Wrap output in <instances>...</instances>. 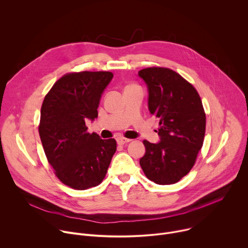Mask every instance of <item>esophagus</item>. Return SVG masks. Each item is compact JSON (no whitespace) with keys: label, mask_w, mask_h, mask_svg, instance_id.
Returning <instances> with one entry per match:
<instances>
[{"label":"esophagus","mask_w":248,"mask_h":248,"mask_svg":"<svg viewBox=\"0 0 248 248\" xmlns=\"http://www.w3.org/2000/svg\"><path fill=\"white\" fill-rule=\"evenodd\" d=\"M117 141H118V144L124 145V144H125V143L130 142L131 139H127V138H124V137H120V138L117 139Z\"/></svg>","instance_id":"1"}]
</instances>
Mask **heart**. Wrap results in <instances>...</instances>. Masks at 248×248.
<instances>
[{
	"label": "heart",
	"instance_id": "b5f03b06",
	"mask_svg": "<svg viewBox=\"0 0 248 248\" xmlns=\"http://www.w3.org/2000/svg\"><path fill=\"white\" fill-rule=\"evenodd\" d=\"M130 86H134V85H130ZM130 86H128V87H130Z\"/></svg>",
	"mask_w": 248,
	"mask_h": 248
}]
</instances>
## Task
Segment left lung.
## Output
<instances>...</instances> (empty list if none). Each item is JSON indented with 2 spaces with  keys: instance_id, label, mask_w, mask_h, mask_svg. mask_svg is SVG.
<instances>
[{
  "instance_id": "left-lung-1",
  "label": "left lung",
  "mask_w": 248,
  "mask_h": 248,
  "mask_svg": "<svg viewBox=\"0 0 248 248\" xmlns=\"http://www.w3.org/2000/svg\"><path fill=\"white\" fill-rule=\"evenodd\" d=\"M148 86V108L159 118L157 144L143 140L145 155L139 163L146 178L157 185H172L186 175L202 148L206 114L194 86L168 67L138 72Z\"/></svg>"
}]
</instances>
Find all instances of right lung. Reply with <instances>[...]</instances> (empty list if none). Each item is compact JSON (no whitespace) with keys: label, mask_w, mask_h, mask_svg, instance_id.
Segmentation results:
<instances>
[{"label":"right lung","mask_w":248,"mask_h":248,"mask_svg":"<svg viewBox=\"0 0 248 248\" xmlns=\"http://www.w3.org/2000/svg\"><path fill=\"white\" fill-rule=\"evenodd\" d=\"M113 77L111 72L68 73L44 98L38 126L43 149L57 178L74 189L99 186L117 150L114 138L103 140L85 124L98 117L101 95Z\"/></svg>","instance_id":"right-lung-1"}]
</instances>
